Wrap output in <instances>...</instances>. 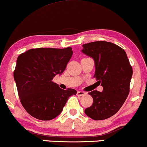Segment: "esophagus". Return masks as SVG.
<instances>
[{"label":"esophagus","mask_w":147,"mask_h":147,"mask_svg":"<svg viewBox=\"0 0 147 147\" xmlns=\"http://www.w3.org/2000/svg\"><path fill=\"white\" fill-rule=\"evenodd\" d=\"M86 94L87 93L83 92V91H78L77 92V95L78 96H85Z\"/></svg>","instance_id":"obj_1"}]
</instances>
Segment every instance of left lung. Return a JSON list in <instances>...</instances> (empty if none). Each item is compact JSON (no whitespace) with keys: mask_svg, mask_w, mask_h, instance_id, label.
I'll return each mask as SVG.
<instances>
[{"mask_svg":"<svg viewBox=\"0 0 147 147\" xmlns=\"http://www.w3.org/2000/svg\"><path fill=\"white\" fill-rule=\"evenodd\" d=\"M82 52L94 59V77L97 82H102L103 87L102 92H88L93 103L85 109V113L95 121L107 119L117 113L128 96L132 66L123 49L110 42L83 44Z\"/></svg>","mask_w":147,"mask_h":147,"instance_id":"8db88e82","label":"left lung"}]
</instances>
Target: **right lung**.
Wrapping results in <instances>:
<instances>
[{"mask_svg": "<svg viewBox=\"0 0 147 147\" xmlns=\"http://www.w3.org/2000/svg\"><path fill=\"white\" fill-rule=\"evenodd\" d=\"M73 55L71 47L64 49L35 48L20 55L14 78L20 102L27 113L41 121L58 116L70 96L76 94L71 88L62 90L53 81L61 74Z\"/></svg>", "mask_w": 147, "mask_h": 147, "instance_id": "1", "label": "right lung"}]
</instances>
